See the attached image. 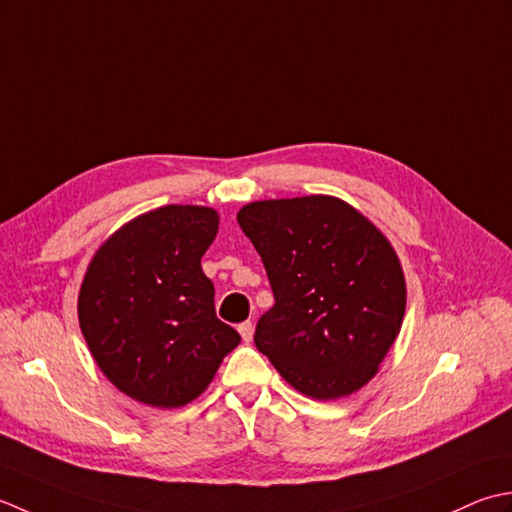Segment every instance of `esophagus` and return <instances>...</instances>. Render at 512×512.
I'll list each match as a JSON object with an SVG mask.
<instances>
[{"mask_svg": "<svg viewBox=\"0 0 512 512\" xmlns=\"http://www.w3.org/2000/svg\"><path fill=\"white\" fill-rule=\"evenodd\" d=\"M238 333H241L243 342H252V338H254V325H252V320L241 322V325H238Z\"/></svg>", "mask_w": 512, "mask_h": 512, "instance_id": "34e87169", "label": "esophagus"}]
</instances>
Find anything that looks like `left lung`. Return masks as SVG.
I'll return each instance as SVG.
<instances>
[{"label": "left lung", "instance_id": "obj_1", "mask_svg": "<svg viewBox=\"0 0 512 512\" xmlns=\"http://www.w3.org/2000/svg\"><path fill=\"white\" fill-rule=\"evenodd\" d=\"M236 218L276 300L256 325L258 351L307 398L360 391L387 358L406 309L404 271L387 236L327 194L254 201Z\"/></svg>", "mask_w": 512, "mask_h": 512}]
</instances>
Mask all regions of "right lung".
<instances>
[{
	"label": "right lung",
	"instance_id": "right-lung-1",
	"mask_svg": "<svg viewBox=\"0 0 512 512\" xmlns=\"http://www.w3.org/2000/svg\"><path fill=\"white\" fill-rule=\"evenodd\" d=\"M218 212L165 205L106 238L83 276L79 327L103 375L128 398L179 409L214 380L241 336L216 318L201 258Z\"/></svg>",
	"mask_w": 512,
	"mask_h": 512
}]
</instances>
